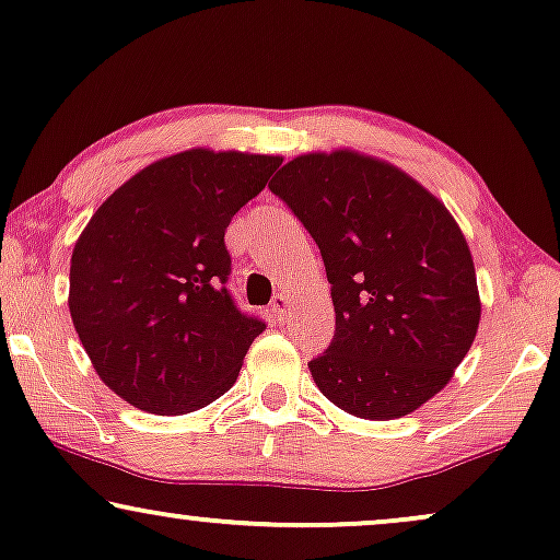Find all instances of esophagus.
Masks as SVG:
<instances>
[{
	"mask_svg": "<svg viewBox=\"0 0 560 560\" xmlns=\"http://www.w3.org/2000/svg\"><path fill=\"white\" fill-rule=\"evenodd\" d=\"M275 320H285L288 313H290V298L285 293H278L272 298V305H270Z\"/></svg>",
	"mask_w": 560,
	"mask_h": 560,
	"instance_id": "esophagus-1",
	"label": "esophagus"
}]
</instances>
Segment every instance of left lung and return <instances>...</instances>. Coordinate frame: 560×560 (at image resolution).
<instances>
[{
    "label": "left lung",
    "mask_w": 560,
    "mask_h": 560,
    "mask_svg": "<svg viewBox=\"0 0 560 560\" xmlns=\"http://www.w3.org/2000/svg\"><path fill=\"white\" fill-rule=\"evenodd\" d=\"M270 190L316 240L336 334L308 364L349 416L395 420L439 395L481 318L471 249L431 190L387 160L341 148L282 165Z\"/></svg>",
    "instance_id": "left-lung-1"
}]
</instances>
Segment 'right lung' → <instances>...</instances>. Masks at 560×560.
Here are the masks:
<instances>
[{"label":"right lung","instance_id":"1","mask_svg":"<svg viewBox=\"0 0 560 560\" xmlns=\"http://www.w3.org/2000/svg\"><path fill=\"white\" fill-rule=\"evenodd\" d=\"M280 155L194 148L114 190L75 240V334L112 393L155 416L217 400L265 324L236 311L224 232L267 186Z\"/></svg>","mask_w":560,"mask_h":560}]
</instances>
